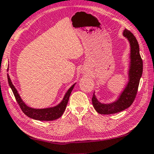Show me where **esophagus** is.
Here are the masks:
<instances>
[{
    "label": "esophagus",
    "mask_w": 154,
    "mask_h": 154,
    "mask_svg": "<svg viewBox=\"0 0 154 154\" xmlns=\"http://www.w3.org/2000/svg\"><path fill=\"white\" fill-rule=\"evenodd\" d=\"M81 72H82V74H87V71L86 70V69H83V68L81 69Z\"/></svg>",
    "instance_id": "1"
}]
</instances>
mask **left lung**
Returning <instances> with one entry per match:
<instances>
[{"label": "left lung", "mask_w": 154, "mask_h": 154, "mask_svg": "<svg viewBox=\"0 0 154 154\" xmlns=\"http://www.w3.org/2000/svg\"><path fill=\"white\" fill-rule=\"evenodd\" d=\"M123 35L127 39L130 44L128 82L117 100L111 103L105 104L100 102L94 93L91 101L93 106L99 114H111L122 112L131 106L137 95L140 79L143 72V61L139 53V43L135 36L126 29L124 30Z\"/></svg>", "instance_id": "8db88e82"}]
</instances>
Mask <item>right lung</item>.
<instances>
[{
  "label": "right lung",
  "instance_id": "1",
  "mask_svg": "<svg viewBox=\"0 0 154 154\" xmlns=\"http://www.w3.org/2000/svg\"><path fill=\"white\" fill-rule=\"evenodd\" d=\"M7 70L8 71V67ZM7 77L9 86L11 88V89H12L13 94H14L15 99H16L17 104H19V106H20V107L21 108L23 113H24L25 115L28 116V117L38 121H53L60 118V116L63 115L66 109V106H67L72 91L74 87L76 85V83H75L73 85H72L69 87V89L67 91V92L65 93V96H64L61 102L56 105V106L43 109H35L28 106V105L23 102L22 99H21L20 94H19L18 91H17L14 85H13L8 74L7 75Z\"/></svg>",
  "mask_w": 154,
  "mask_h": 154
}]
</instances>
